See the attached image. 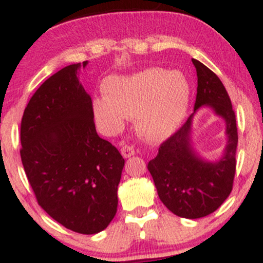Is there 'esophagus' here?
<instances>
[{
  "label": "esophagus",
  "instance_id": "obj_1",
  "mask_svg": "<svg viewBox=\"0 0 263 263\" xmlns=\"http://www.w3.org/2000/svg\"><path fill=\"white\" fill-rule=\"evenodd\" d=\"M121 155L123 156V158H129V157L135 156V149H134V147L123 146L122 148H121Z\"/></svg>",
  "mask_w": 263,
  "mask_h": 263
}]
</instances>
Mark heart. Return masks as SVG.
<instances>
[{
  "mask_svg": "<svg viewBox=\"0 0 263 263\" xmlns=\"http://www.w3.org/2000/svg\"><path fill=\"white\" fill-rule=\"evenodd\" d=\"M105 96L92 102L96 120L105 131L119 132L126 119L136 120L141 137L162 142L179 128L190 100V85L180 71L148 68L104 83Z\"/></svg>",
  "mask_w": 263,
  "mask_h": 263,
  "instance_id": "b5f03b06",
  "label": "heart"
}]
</instances>
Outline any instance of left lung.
Returning <instances> with one entry per match:
<instances>
[{"label":"left lung","mask_w":263,"mask_h":263,"mask_svg":"<svg viewBox=\"0 0 263 263\" xmlns=\"http://www.w3.org/2000/svg\"><path fill=\"white\" fill-rule=\"evenodd\" d=\"M198 87L194 112L173 136L161 144L148 162L151 176L161 201L177 216L199 219L214 213L232 190L236 170L237 127L231 100L218 75L197 59ZM200 107H209L226 121L228 136L224 155L218 161H206L191 146V125Z\"/></svg>","instance_id":"obj_1"}]
</instances>
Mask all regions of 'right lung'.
<instances>
[{"mask_svg":"<svg viewBox=\"0 0 263 263\" xmlns=\"http://www.w3.org/2000/svg\"><path fill=\"white\" fill-rule=\"evenodd\" d=\"M86 64L65 66L32 96L21 122V159L42 209L69 230L92 235L116 215L125 159L96 132L91 98L79 81Z\"/></svg>","mask_w":263,"mask_h":263,"instance_id":"right-lung-1","label":"right lung"}]
</instances>
